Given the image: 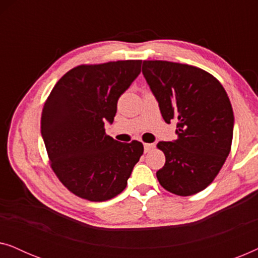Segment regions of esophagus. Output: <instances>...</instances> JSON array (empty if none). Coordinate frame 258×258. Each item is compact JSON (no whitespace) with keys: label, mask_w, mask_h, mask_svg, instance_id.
Returning <instances> with one entry per match:
<instances>
[{"label":"esophagus","mask_w":258,"mask_h":258,"mask_svg":"<svg viewBox=\"0 0 258 258\" xmlns=\"http://www.w3.org/2000/svg\"><path fill=\"white\" fill-rule=\"evenodd\" d=\"M155 144L151 143H144V153H149L151 149H154Z\"/></svg>","instance_id":"34e87169"}]
</instances>
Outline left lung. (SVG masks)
<instances>
[{
	"mask_svg": "<svg viewBox=\"0 0 258 258\" xmlns=\"http://www.w3.org/2000/svg\"><path fill=\"white\" fill-rule=\"evenodd\" d=\"M142 73L167 123L177 122V140L158 142L165 164L160 184L178 196L206 189L220 172L234 134V112L222 84L196 67L143 61Z\"/></svg>",
	"mask_w": 258,
	"mask_h": 258,
	"instance_id": "left-lung-1",
	"label": "left lung"
}]
</instances>
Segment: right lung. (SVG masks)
Listing matches in <instances>:
<instances>
[{
    "mask_svg": "<svg viewBox=\"0 0 258 258\" xmlns=\"http://www.w3.org/2000/svg\"><path fill=\"white\" fill-rule=\"evenodd\" d=\"M141 64L128 59L79 66L59 79L45 101L42 139L52 170L76 196L94 202L117 196L143 154L139 141L118 142L104 130Z\"/></svg>",
    "mask_w": 258,
    "mask_h": 258,
    "instance_id": "1",
    "label": "right lung"
}]
</instances>
